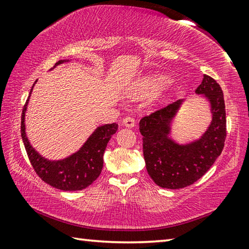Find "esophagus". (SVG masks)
<instances>
[{
	"mask_svg": "<svg viewBox=\"0 0 249 249\" xmlns=\"http://www.w3.org/2000/svg\"><path fill=\"white\" fill-rule=\"evenodd\" d=\"M135 124H136V122H135L133 117H125V119L123 120V125L125 126V127L132 128V127H134Z\"/></svg>",
	"mask_w": 249,
	"mask_h": 249,
	"instance_id": "esophagus-1",
	"label": "esophagus"
}]
</instances>
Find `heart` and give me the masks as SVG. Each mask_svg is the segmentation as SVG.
<instances>
[{"mask_svg":"<svg viewBox=\"0 0 249 249\" xmlns=\"http://www.w3.org/2000/svg\"><path fill=\"white\" fill-rule=\"evenodd\" d=\"M171 78L166 74L153 73L145 75L134 83L129 90V94L137 99L153 98L165 91L171 84Z\"/></svg>","mask_w":249,"mask_h":249,"instance_id":"b5f03b06","label":"heart"}]
</instances>
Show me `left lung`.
Here are the masks:
<instances>
[{
    "instance_id": "1",
    "label": "left lung",
    "mask_w": 249,
    "mask_h": 249,
    "mask_svg": "<svg viewBox=\"0 0 249 249\" xmlns=\"http://www.w3.org/2000/svg\"><path fill=\"white\" fill-rule=\"evenodd\" d=\"M196 93L206 99L211 113L210 125L196 140L179 142L170 137L171 125L185 100H178L140 122L146 169L161 188L181 189L195 183L212 167L224 147L226 115L221 87L204 75Z\"/></svg>"
}]
</instances>
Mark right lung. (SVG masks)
Here are the masks:
<instances>
[{"instance_id":"obj_1","label":"right lung","mask_w":249,"mask_h":249,"mask_svg":"<svg viewBox=\"0 0 249 249\" xmlns=\"http://www.w3.org/2000/svg\"><path fill=\"white\" fill-rule=\"evenodd\" d=\"M70 61L71 59L59 60L52 70L59 65ZM36 83L37 80L33 84L26 104L23 108L22 123H20L22 140L32 166L41 180L53 188L64 191L83 190L93 183V181L96 180L102 171L105 148L112 135L116 133L119 125L113 123L98 126L77 151L65 158L52 160L44 157L34 148L29 142L26 133V123H25L29 99Z\"/></svg>"}]
</instances>
